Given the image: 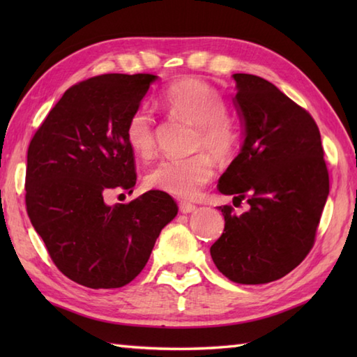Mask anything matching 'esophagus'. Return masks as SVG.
Masks as SVG:
<instances>
[{"label":"esophagus","instance_id":"obj_1","mask_svg":"<svg viewBox=\"0 0 357 357\" xmlns=\"http://www.w3.org/2000/svg\"><path fill=\"white\" fill-rule=\"evenodd\" d=\"M195 210H196L195 204L185 202V201L179 202V211H181V213H192V211H195Z\"/></svg>","mask_w":357,"mask_h":357}]
</instances>
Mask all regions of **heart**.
<instances>
[{"mask_svg":"<svg viewBox=\"0 0 357 357\" xmlns=\"http://www.w3.org/2000/svg\"><path fill=\"white\" fill-rule=\"evenodd\" d=\"M159 104L170 115L195 124V149L207 151L164 159L147 173L146 184L176 198L192 199L215 174V161L209 154L224 162L236 155L241 142L239 128L227 116L229 105L224 96L199 78L173 82L162 92ZM155 126L153 113L144 105L127 118L124 128L127 144L141 158L151 156L156 149Z\"/></svg>","mask_w":357,"mask_h":357,"instance_id":"b5f03b06","label":"heart"}]
</instances>
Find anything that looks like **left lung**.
Wrapping results in <instances>:
<instances>
[{"label":"left lung","mask_w":357,"mask_h":357,"mask_svg":"<svg viewBox=\"0 0 357 357\" xmlns=\"http://www.w3.org/2000/svg\"><path fill=\"white\" fill-rule=\"evenodd\" d=\"M236 105L245 121L241 153L218 190L247 199L250 210L222 206L225 227L210 255L236 284H267L288 275L314 245L330 192L321 133L310 113L271 82L234 73Z\"/></svg>","instance_id":"obj_1"}]
</instances>
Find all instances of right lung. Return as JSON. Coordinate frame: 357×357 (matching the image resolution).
Masks as SVG:
<instances>
[{"label": "right lung", "mask_w": 357, "mask_h": 357, "mask_svg": "<svg viewBox=\"0 0 357 357\" xmlns=\"http://www.w3.org/2000/svg\"><path fill=\"white\" fill-rule=\"evenodd\" d=\"M156 77L105 73L67 89L27 150L26 208L56 268L89 288H119L146 267L156 238L178 213L170 195L133 192L135 153L126 123Z\"/></svg>", "instance_id": "1"}]
</instances>
